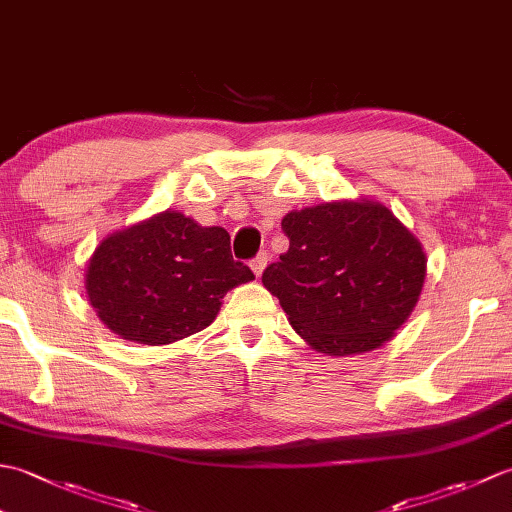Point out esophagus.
<instances>
[{"label":"esophagus","instance_id":"1","mask_svg":"<svg viewBox=\"0 0 512 512\" xmlns=\"http://www.w3.org/2000/svg\"><path fill=\"white\" fill-rule=\"evenodd\" d=\"M266 264H268V253H266V250H264V253H259V255H255L253 259H250V268H253V273H255L257 277L264 273Z\"/></svg>","mask_w":512,"mask_h":512}]
</instances>
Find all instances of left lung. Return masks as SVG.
Wrapping results in <instances>:
<instances>
[{"label":"left lung","instance_id":"obj_1","mask_svg":"<svg viewBox=\"0 0 512 512\" xmlns=\"http://www.w3.org/2000/svg\"><path fill=\"white\" fill-rule=\"evenodd\" d=\"M288 250L262 281L303 339L330 356L389 341L420 297V242L376 202H330L292 211Z\"/></svg>","mask_w":512,"mask_h":512}]
</instances>
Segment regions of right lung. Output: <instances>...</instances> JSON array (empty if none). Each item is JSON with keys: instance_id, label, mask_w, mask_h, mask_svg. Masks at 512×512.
<instances>
[{"instance_id": "1", "label": "right lung", "mask_w": 512, "mask_h": 512, "mask_svg": "<svg viewBox=\"0 0 512 512\" xmlns=\"http://www.w3.org/2000/svg\"><path fill=\"white\" fill-rule=\"evenodd\" d=\"M255 279L222 226L165 211L101 242L85 288L101 321L127 341L167 345L204 330L228 290Z\"/></svg>"}]
</instances>
